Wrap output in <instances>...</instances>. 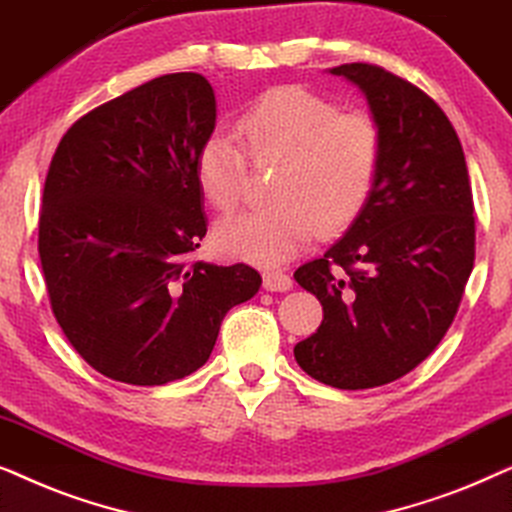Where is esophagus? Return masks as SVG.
Instances as JSON below:
<instances>
[{
  "label": "esophagus",
  "instance_id": "34e87169",
  "mask_svg": "<svg viewBox=\"0 0 512 512\" xmlns=\"http://www.w3.org/2000/svg\"><path fill=\"white\" fill-rule=\"evenodd\" d=\"M293 279L282 270H265L263 272V289L265 291H289Z\"/></svg>",
  "mask_w": 512,
  "mask_h": 512
}]
</instances>
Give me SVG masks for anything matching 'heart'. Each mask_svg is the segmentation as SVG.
Wrapping results in <instances>:
<instances>
[{
  "label": "heart",
  "mask_w": 512,
  "mask_h": 512,
  "mask_svg": "<svg viewBox=\"0 0 512 512\" xmlns=\"http://www.w3.org/2000/svg\"><path fill=\"white\" fill-rule=\"evenodd\" d=\"M237 135L214 130L195 156V179L209 205L233 212L244 195L249 159L277 165L272 207L223 221L216 247L230 258L279 265L296 256L319 230L345 233L373 198L384 160L382 125L368 111H340L300 86L265 90L247 104Z\"/></svg>",
  "instance_id": "heart-1"
}]
</instances>
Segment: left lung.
Here are the masks:
<instances>
[{
	"instance_id": "1",
	"label": "left lung",
	"mask_w": 512,
	"mask_h": 512,
	"mask_svg": "<svg viewBox=\"0 0 512 512\" xmlns=\"http://www.w3.org/2000/svg\"><path fill=\"white\" fill-rule=\"evenodd\" d=\"M331 74L366 93L384 160L359 221L293 272L324 307L293 354L328 387L370 389L417 368L454 321L475 261L473 193L457 132L424 90L368 62Z\"/></svg>"
}]
</instances>
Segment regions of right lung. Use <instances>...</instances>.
<instances>
[{"label":"right lung","mask_w":512,"mask_h":512,"mask_svg":"<svg viewBox=\"0 0 512 512\" xmlns=\"http://www.w3.org/2000/svg\"><path fill=\"white\" fill-rule=\"evenodd\" d=\"M214 123L205 76L165 74L88 111L53 153L39 212L48 300L83 361L116 382L191 375L261 286L251 265L193 258L207 235L195 156Z\"/></svg>","instance_id":"right-lung-1"}]
</instances>
